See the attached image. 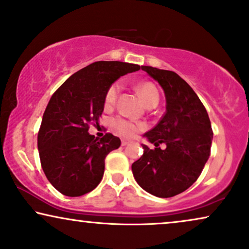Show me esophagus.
Wrapping results in <instances>:
<instances>
[{
	"label": "esophagus",
	"mask_w": 249,
	"mask_h": 249,
	"mask_svg": "<svg viewBox=\"0 0 249 249\" xmlns=\"http://www.w3.org/2000/svg\"><path fill=\"white\" fill-rule=\"evenodd\" d=\"M128 142H130V141H128V140L123 139V140H122V146H126V144H127Z\"/></svg>",
	"instance_id": "1"
}]
</instances>
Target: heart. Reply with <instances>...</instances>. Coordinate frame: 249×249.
<instances>
[{
	"instance_id": "heart-1",
	"label": "heart",
	"mask_w": 249,
	"mask_h": 249,
	"mask_svg": "<svg viewBox=\"0 0 249 249\" xmlns=\"http://www.w3.org/2000/svg\"><path fill=\"white\" fill-rule=\"evenodd\" d=\"M121 90V84L114 83L108 88L107 90L106 96H105V107L106 108H111L114 107L116 100H117L118 93ZM137 92L139 93V95L142 101L146 103V106L152 105V103H157L160 100V94L157 90L156 86L152 83H141L137 86ZM111 126L114 128L116 133L123 135V137L131 138L138 133V131L141 128V125L138 124L130 119H125L122 117H117L112 119Z\"/></svg>"
}]
</instances>
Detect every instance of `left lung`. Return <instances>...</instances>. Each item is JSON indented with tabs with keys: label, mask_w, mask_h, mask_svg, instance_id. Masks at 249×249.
I'll return each instance as SVG.
<instances>
[{
	"label": "left lung",
	"mask_w": 249,
	"mask_h": 249,
	"mask_svg": "<svg viewBox=\"0 0 249 249\" xmlns=\"http://www.w3.org/2000/svg\"><path fill=\"white\" fill-rule=\"evenodd\" d=\"M164 90L165 114L143 137L154 143L141 144L143 154L132 164L141 188L159 197H171L196 181L208 161L213 131L199 96L174 71L141 67ZM163 143V150L158 146Z\"/></svg>",
	"instance_id": "8db88e82"
}]
</instances>
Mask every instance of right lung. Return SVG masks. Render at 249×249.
<instances>
[{
    "mask_svg": "<svg viewBox=\"0 0 249 249\" xmlns=\"http://www.w3.org/2000/svg\"><path fill=\"white\" fill-rule=\"evenodd\" d=\"M140 65L118 61L94 62L71 75L53 94L37 134L41 166L50 184L67 196H80L100 184L105 159L121 146L107 133L97 139L88 133L105 109L108 88Z\"/></svg>",
    "mask_w": 249,
    "mask_h": 249,
    "instance_id": "1",
    "label": "right lung"
}]
</instances>
